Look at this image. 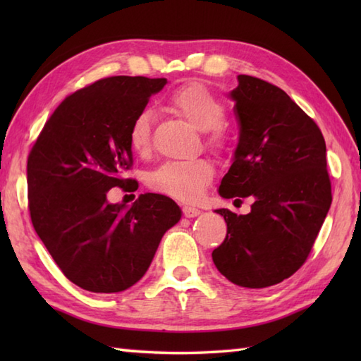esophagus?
Segmentation results:
<instances>
[{"instance_id": "1", "label": "esophagus", "mask_w": 361, "mask_h": 361, "mask_svg": "<svg viewBox=\"0 0 361 361\" xmlns=\"http://www.w3.org/2000/svg\"><path fill=\"white\" fill-rule=\"evenodd\" d=\"M202 211L194 206H183V216L185 217H197Z\"/></svg>"}]
</instances>
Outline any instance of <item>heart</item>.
Segmentation results:
<instances>
[{
    "instance_id": "heart-1",
    "label": "heart",
    "mask_w": 361,
    "mask_h": 361,
    "mask_svg": "<svg viewBox=\"0 0 361 361\" xmlns=\"http://www.w3.org/2000/svg\"><path fill=\"white\" fill-rule=\"evenodd\" d=\"M171 110L189 121L200 132H206V144L216 152L226 149V105L206 88L203 83L189 82L175 88L167 97ZM153 113L149 109L137 111L128 127L130 147L137 155H147L152 149ZM216 169L209 159L198 158L188 161H167L153 171L149 186L157 192L166 194L178 200L192 202L209 186Z\"/></svg>"
}]
</instances>
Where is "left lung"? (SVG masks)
Listing matches in <instances>:
<instances>
[{
	"label": "left lung",
	"instance_id": "left-lung-1",
	"mask_svg": "<svg viewBox=\"0 0 361 361\" xmlns=\"http://www.w3.org/2000/svg\"><path fill=\"white\" fill-rule=\"evenodd\" d=\"M237 80L229 96L239 145L219 192L235 202L252 197L255 203L247 216L217 209L226 237L212 260L235 286L264 288L307 260L331 208L332 186L317 122L273 83L245 74Z\"/></svg>",
	"mask_w": 361,
	"mask_h": 361
}]
</instances>
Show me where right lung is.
<instances>
[{"label": "right lung", "instance_id": "1", "mask_svg": "<svg viewBox=\"0 0 361 361\" xmlns=\"http://www.w3.org/2000/svg\"><path fill=\"white\" fill-rule=\"evenodd\" d=\"M166 79L113 75L66 96L27 157V208L35 233L75 286L127 290L147 271L169 228L181 217L172 198L141 194L126 208L111 188L135 190L128 127Z\"/></svg>", "mask_w": 361, "mask_h": 361}]
</instances>
